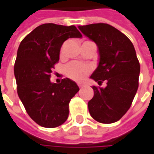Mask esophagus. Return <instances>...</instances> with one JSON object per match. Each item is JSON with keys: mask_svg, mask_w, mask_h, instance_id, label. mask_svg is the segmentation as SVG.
Returning <instances> with one entry per match:
<instances>
[{"mask_svg": "<svg viewBox=\"0 0 154 154\" xmlns=\"http://www.w3.org/2000/svg\"><path fill=\"white\" fill-rule=\"evenodd\" d=\"M78 86H79V87H80V88H82V87H83V86H84V85H83V84H78Z\"/></svg>", "mask_w": 154, "mask_h": 154, "instance_id": "esophagus-1", "label": "esophagus"}]
</instances>
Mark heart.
<instances>
[{"label": "heart", "instance_id": "b5f03b06", "mask_svg": "<svg viewBox=\"0 0 154 154\" xmlns=\"http://www.w3.org/2000/svg\"><path fill=\"white\" fill-rule=\"evenodd\" d=\"M89 71L90 68L88 66L78 62H70L65 67V74L69 78L78 81L84 80Z\"/></svg>", "mask_w": 154, "mask_h": 154}]
</instances>
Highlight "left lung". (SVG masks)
I'll return each instance as SVG.
<instances>
[{
  "label": "left lung",
  "instance_id": "left-lung-1",
  "mask_svg": "<svg viewBox=\"0 0 154 154\" xmlns=\"http://www.w3.org/2000/svg\"><path fill=\"white\" fill-rule=\"evenodd\" d=\"M81 32L98 46V65L90 78L105 87L92 86L89 113L102 123L121 119L130 108L139 86L140 63L131 41L108 24L80 26Z\"/></svg>",
  "mask_w": 154,
  "mask_h": 154
}]
</instances>
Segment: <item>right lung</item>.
Segmentation results:
<instances>
[{
	"mask_svg": "<svg viewBox=\"0 0 154 154\" xmlns=\"http://www.w3.org/2000/svg\"><path fill=\"white\" fill-rule=\"evenodd\" d=\"M74 38H82L74 26L49 23L35 28L19 46L14 64L18 95L30 117L42 127L62 125L71 98L80 90L68 78L58 84L51 81L62 44Z\"/></svg>",
	"mask_w": 154,
	"mask_h": 154,
	"instance_id": "1",
	"label": "right lung"
}]
</instances>
